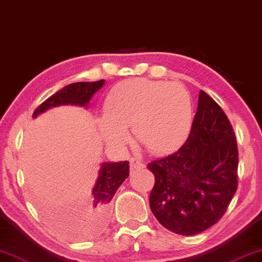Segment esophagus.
<instances>
[{"mask_svg":"<svg viewBox=\"0 0 262 262\" xmlns=\"http://www.w3.org/2000/svg\"><path fill=\"white\" fill-rule=\"evenodd\" d=\"M130 166H131L132 171H135V170H139V169L144 168V164L140 159L132 157V158H130Z\"/></svg>","mask_w":262,"mask_h":262,"instance_id":"obj_1","label":"esophagus"}]
</instances>
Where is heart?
<instances>
[{
  "label": "heart",
  "instance_id": "heart-1",
  "mask_svg": "<svg viewBox=\"0 0 262 262\" xmlns=\"http://www.w3.org/2000/svg\"><path fill=\"white\" fill-rule=\"evenodd\" d=\"M192 122L190 94L178 82L130 79L110 91L105 113L98 118L101 135L122 146L132 126L136 139L154 154L176 150L188 137Z\"/></svg>",
  "mask_w": 262,
  "mask_h": 262
}]
</instances>
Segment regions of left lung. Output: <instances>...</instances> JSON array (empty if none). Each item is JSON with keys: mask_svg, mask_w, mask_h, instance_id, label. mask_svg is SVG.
Wrapping results in <instances>:
<instances>
[{"mask_svg": "<svg viewBox=\"0 0 262 262\" xmlns=\"http://www.w3.org/2000/svg\"><path fill=\"white\" fill-rule=\"evenodd\" d=\"M238 152L222 108L200 91L185 143L176 152L147 164L155 176L150 208L163 227L189 236L214 226L237 187Z\"/></svg>", "mask_w": 262, "mask_h": 262, "instance_id": "obj_1", "label": "left lung"}]
</instances>
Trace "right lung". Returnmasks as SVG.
I'll return each mask as SVG.
<instances>
[{"label":"right lung","instance_id":"1","mask_svg":"<svg viewBox=\"0 0 262 262\" xmlns=\"http://www.w3.org/2000/svg\"><path fill=\"white\" fill-rule=\"evenodd\" d=\"M105 80L92 82H74L63 87L58 92L45 100L33 113V118H36L47 110L61 105H75L87 107L93 94L104 86ZM99 175L92 189L93 202L90 206L87 215L81 221H55L54 225L63 234L72 237L89 238L103 232L110 214V202L116 191L128 177L130 166L128 162H108L103 163L99 169Z\"/></svg>","mask_w":262,"mask_h":262}]
</instances>
